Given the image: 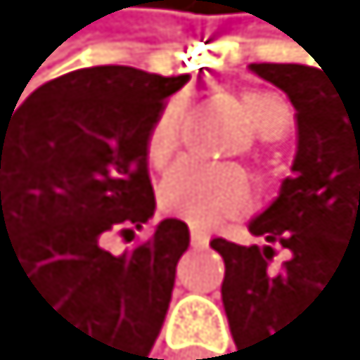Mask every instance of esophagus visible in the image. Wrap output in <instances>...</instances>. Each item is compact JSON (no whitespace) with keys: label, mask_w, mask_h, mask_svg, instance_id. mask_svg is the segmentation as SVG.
I'll use <instances>...</instances> for the list:
<instances>
[{"label":"esophagus","mask_w":360,"mask_h":360,"mask_svg":"<svg viewBox=\"0 0 360 360\" xmlns=\"http://www.w3.org/2000/svg\"><path fill=\"white\" fill-rule=\"evenodd\" d=\"M189 240H192V246H207V231L204 229H198V225H192V231H189Z\"/></svg>","instance_id":"1"}]
</instances>
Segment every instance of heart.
Returning a JSON list of instances; mask_svg holds the SVG:
<instances>
[{
    "label": "heart",
    "instance_id": "heart-1",
    "mask_svg": "<svg viewBox=\"0 0 360 360\" xmlns=\"http://www.w3.org/2000/svg\"><path fill=\"white\" fill-rule=\"evenodd\" d=\"M246 110L255 131L268 141L283 138L292 129V110L289 105L264 89H252L243 96ZM180 117L183 105L180 98H171L159 110L156 122L150 126L147 135V159L150 165L162 168L177 150L180 135ZM252 201V183L250 174L238 165H213V162L183 159L177 162L159 183V204L165 213L174 217H186L192 222H217L222 217H234L250 207Z\"/></svg>",
    "mask_w": 360,
    "mask_h": 360
}]
</instances>
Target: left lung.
<instances>
[{"label": "left lung", "mask_w": 360, "mask_h": 360, "mask_svg": "<svg viewBox=\"0 0 360 360\" xmlns=\"http://www.w3.org/2000/svg\"><path fill=\"white\" fill-rule=\"evenodd\" d=\"M252 75L280 86L295 105L297 153L280 195L250 222L262 246L217 238L225 262L222 307L243 360H276L295 346L297 325L337 289L360 301V84L334 80L322 65L255 63ZM276 243L290 262L271 274Z\"/></svg>", "instance_id": "obj_1"}]
</instances>
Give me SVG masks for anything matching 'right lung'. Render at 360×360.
Masks as SVG:
<instances>
[{
  "label": "right lung",
  "mask_w": 360,
  "mask_h": 360,
  "mask_svg": "<svg viewBox=\"0 0 360 360\" xmlns=\"http://www.w3.org/2000/svg\"><path fill=\"white\" fill-rule=\"evenodd\" d=\"M186 80L92 65L0 114V262L68 328V360H147L162 331L186 222L162 219L122 255L101 240L156 210L147 135Z\"/></svg>",
  "instance_id": "add662e5"
}]
</instances>
